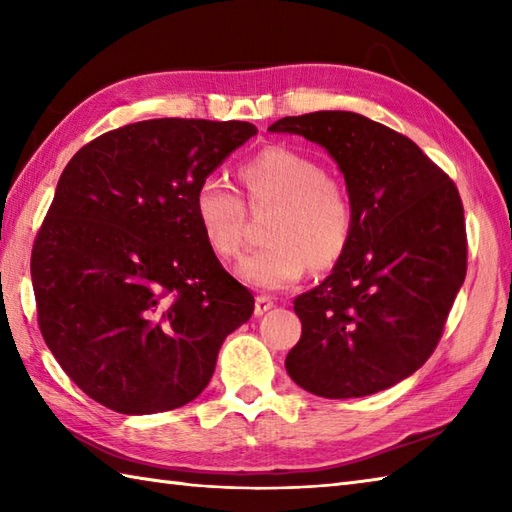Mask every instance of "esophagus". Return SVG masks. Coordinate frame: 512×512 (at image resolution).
I'll return each instance as SVG.
<instances>
[{
	"instance_id": "esophagus-1",
	"label": "esophagus",
	"mask_w": 512,
	"mask_h": 512,
	"mask_svg": "<svg viewBox=\"0 0 512 512\" xmlns=\"http://www.w3.org/2000/svg\"><path fill=\"white\" fill-rule=\"evenodd\" d=\"M275 306V301H273V297H266V295H259L257 299H255V314L257 317H262V314H266L270 308Z\"/></svg>"
}]
</instances>
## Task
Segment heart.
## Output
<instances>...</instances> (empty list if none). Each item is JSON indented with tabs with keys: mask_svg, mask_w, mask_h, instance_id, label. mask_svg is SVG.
I'll return each instance as SVG.
<instances>
[{
	"mask_svg": "<svg viewBox=\"0 0 512 512\" xmlns=\"http://www.w3.org/2000/svg\"><path fill=\"white\" fill-rule=\"evenodd\" d=\"M253 211L270 209L264 248L246 255L237 277L262 290L288 288L312 270H328L352 242L356 211L350 191L312 156L266 147L239 167ZM193 215L217 257L233 259L244 246L246 209L220 176H206L193 193Z\"/></svg>",
	"mask_w": 512,
	"mask_h": 512,
	"instance_id": "b5f03b06",
	"label": "heart"
}]
</instances>
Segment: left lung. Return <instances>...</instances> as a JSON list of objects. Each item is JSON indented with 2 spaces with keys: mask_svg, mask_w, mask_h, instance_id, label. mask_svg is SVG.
<instances>
[{
  "mask_svg": "<svg viewBox=\"0 0 512 512\" xmlns=\"http://www.w3.org/2000/svg\"><path fill=\"white\" fill-rule=\"evenodd\" d=\"M268 129L328 149L356 211L339 264L295 299L301 339L286 356L290 378L323 398L400 383L438 347L464 284L458 187L413 140L361 114L286 116Z\"/></svg>",
  "mask_w": 512,
  "mask_h": 512,
  "instance_id": "obj_1",
  "label": "left lung"
}]
</instances>
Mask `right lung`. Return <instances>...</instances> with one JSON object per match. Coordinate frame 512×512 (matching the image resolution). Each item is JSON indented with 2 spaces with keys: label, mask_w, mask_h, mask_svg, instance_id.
<instances>
[{
  "label": "right lung",
  "mask_w": 512,
  "mask_h": 512,
  "mask_svg": "<svg viewBox=\"0 0 512 512\" xmlns=\"http://www.w3.org/2000/svg\"><path fill=\"white\" fill-rule=\"evenodd\" d=\"M257 127L154 118L112 129L63 169L32 244L43 341L103 407L143 416L202 394L255 299L193 215L200 180Z\"/></svg>",
  "instance_id": "obj_1"
}]
</instances>
